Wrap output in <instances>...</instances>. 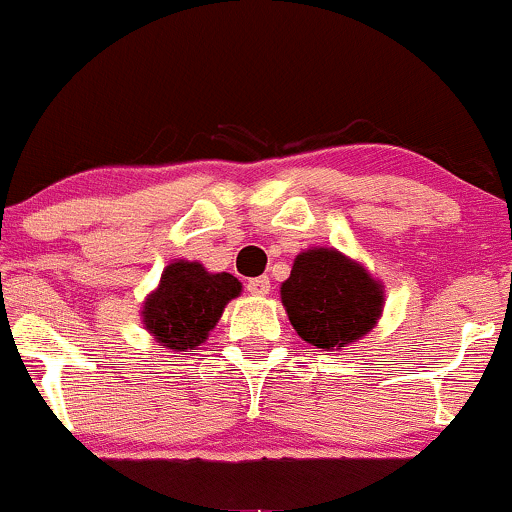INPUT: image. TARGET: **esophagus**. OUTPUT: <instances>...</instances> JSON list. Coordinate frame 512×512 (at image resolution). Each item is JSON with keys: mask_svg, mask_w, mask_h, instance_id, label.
Returning <instances> with one entry per match:
<instances>
[{"mask_svg": "<svg viewBox=\"0 0 512 512\" xmlns=\"http://www.w3.org/2000/svg\"><path fill=\"white\" fill-rule=\"evenodd\" d=\"M269 289H272V286H269L267 276H255V279L248 281V291L252 296H267Z\"/></svg>", "mask_w": 512, "mask_h": 512, "instance_id": "obj_1", "label": "esophagus"}]
</instances>
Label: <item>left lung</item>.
Here are the masks:
<instances>
[{
	"mask_svg": "<svg viewBox=\"0 0 512 512\" xmlns=\"http://www.w3.org/2000/svg\"><path fill=\"white\" fill-rule=\"evenodd\" d=\"M281 303L303 342L339 351L378 325L385 286L337 248H308L298 252L281 284Z\"/></svg>",
	"mask_w": 512,
	"mask_h": 512,
	"instance_id": "left-lung-1",
	"label": "left lung"
}]
</instances>
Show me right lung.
Listing matches in <instances>:
<instances>
[{
    "label": "right lung",
    "mask_w": 512,
    "mask_h": 512,
    "mask_svg": "<svg viewBox=\"0 0 512 512\" xmlns=\"http://www.w3.org/2000/svg\"><path fill=\"white\" fill-rule=\"evenodd\" d=\"M243 284L228 272H207L190 260H173L142 303V325L158 346L192 351L209 339L223 308L240 296Z\"/></svg>",
    "instance_id": "1"
}]
</instances>
